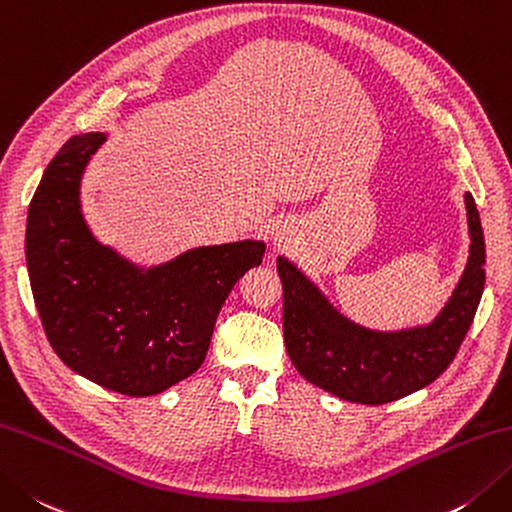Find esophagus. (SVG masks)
I'll use <instances>...</instances> for the list:
<instances>
[{
  "instance_id": "obj_1",
  "label": "esophagus",
  "mask_w": 512,
  "mask_h": 512,
  "mask_svg": "<svg viewBox=\"0 0 512 512\" xmlns=\"http://www.w3.org/2000/svg\"><path fill=\"white\" fill-rule=\"evenodd\" d=\"M273 242H275V246H279V248H288V244H290V233L286 230V226H284V228H275Z\"/></svg>"
}]
</instances>
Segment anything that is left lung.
<instances>
[{
  "label": "left lung",
  "mask_w": 512,
  "mask_h": 512,
  "mask_svg": "<svg viewBox=\"0 0 512 512\" xmlns=\"http://www.w3.org/2000/svg\"><path fill=\"white\" fill-rule=\"evenodd\" d=\"M466 208V270L446 308L424 328L373 333L355 326L293 264L277 259L284 288V342L302 377L346 402L379 406L433 384L444 373L473 324L486 282V246L473 195H466Z\"/></svg>",
  "instance_id": "left-lung-1"
}]
</instances>
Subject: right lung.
<instances>
[{
    "label": "right lung",
    "instance_id": "add662e5",
    "mask_svg": "<svg viewBox=\"0 0 512 512\" xmlns=\"http://www.w3.org/2000/svg\"><path fill=\"white\" fill-rule=\"evenodd\" d=\"M104 133L70 137L28 208L26 266L44 333L82 377L128 397L157 395L204 364L230 290L262 264V242L202 246L139 270L90 235L79 179Z\"/></svg>",
    "mask_w": 512,
    "mask_h": 512
}]
</instances>
